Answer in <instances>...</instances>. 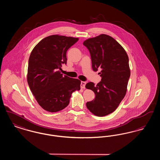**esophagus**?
<instances>
[{
  "mask_svg": "<svg viewBox=\"0 0 160 160\" xmlns=\"http://www.w3.org/2000/svg\"><path fill=\"white\" fill-rule=\"evenodd\" d=\"M86 84V82H81L80 86H81V88H82V89H84V88H85Z\"/></svg>",
  "mask_w": 160,
  "mask_h": 160,
  "instance_id": "34e87169",
  "label": "esophagus"
}]
</instances>
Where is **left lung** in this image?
Returning a JSON list of instances; mask_svg holds the SVG:
<instances>
[{
	"label": "left lung",
	"mask_w": 160,
	"mask_h": 160,
	"mask_svg": "<svg viewBox=\"0 0 160 160\" xmlns=\"http://www.w3.org/2000/svg\"><path fill=\"white\" fill-rule=\"evenodd\" d=\"M83 45L90 52L93 70L101 69V77L97 85L86 84L95 95L86 107L93 114L104 116L113 113L125 96L130 77L128 56L121 44L106 34L89 38Z\"/></svg>",
	"instance_id": "1"
}]
</instances>
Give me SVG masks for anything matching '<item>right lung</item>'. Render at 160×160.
<instances>
[{"instance_id":"right-lung-1","label":"right lung","mask_w":160,"mask_h":160,"mask_svg":"<svg viewBox=\"0 0 160 160\" xmlns=\"http://www.w3.org/2000/svg\"><path fill=\"white\" fill-rule=\"evenodd\" d=\"M78 38L59 35L48 36L38 42L31 52L27 80L39 105L49 112L68 106L73 92L80 89L81 82L61 74L67 63V52Z\"/></svg>"}]
</instances>
